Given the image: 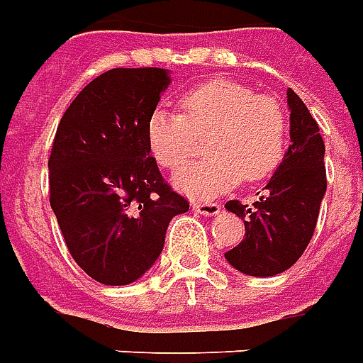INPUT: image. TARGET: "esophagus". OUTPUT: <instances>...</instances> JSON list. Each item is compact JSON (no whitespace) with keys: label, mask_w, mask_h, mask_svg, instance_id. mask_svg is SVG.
Here are the masks:
<instances>
[{"label":"esophagus","mask_w":363,"mask_h":363,"mask_svg":"<svg viewBox=\"0 0 363 363\" xmlns=\"http://www.w3.org/2000/svg\"><path fill=\"white\" fill-rule=\"evenodd\" d=\"M193 211L195 213L203 214V216H216V214L220 213V205H216V203H193Z\"/></svg>","instance_id":"obj_1"}]
</instances>
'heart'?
Segmentation results:
<instances>
[{
	"mask_svg": "<svg viewBox=\"0 0 363 363\" xmlns=\"http://www.w3.org/2000/svg\"><path fill=\"white\" fill-rule=\"evenodd\" d=\"M182 113L156 108L147 121V143L155 160L168 170L182 168L207 135L208 156L174 178L179 191L197 199L228 191L243 179L267 178L282 160L286 113L279 100L255 94L230 79H211L179 100Z\"/></svg>",
	"mask_w": 363,
	"mask_h": 363,
	"instance_id": "obj_1",
	"label": "heart"
}]
</instances>
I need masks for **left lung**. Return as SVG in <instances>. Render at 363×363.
I'll use <instances>...</instances> for the list:
<instances>
[{"label": "left lung", "mask_w": 363, "mask_h": 363, "mask_svg": "<svg viewBox=\"0 0 363 363\" xmlns=\"http://www.w3.org/2000/svg\"><path fill=\"white\" fill-rule=\"evenodd\" d=\"M290 145L272 174L267 193L253 207L228 201L226 211L245 224V238L224 257L250 277H274L301 257L315 230L327 191L325 143L308 106L288 89Z\"/></svg>", "instance_id": "obj_1"}]
</instances>
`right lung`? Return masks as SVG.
<instances>
[{
	"instance_id": "right-lung-1",
	"label": "right lung",
	"mask_w": 363,
	"mask_h": 363,
	"mask_svg": "<svg viewBox=\"0 0 363 363\" xmlns=\"http://www.w3.org/2000/svg\"><path fill=\"white\" fill-rule=\"evenodd\" d=\"M170 83V71L158 67L106 71L57 125L50 205L71 257L108 286L141 279L162 253L172 218L189 211L147 143L149 116Z\"/></svg>"
}]
</instances>
